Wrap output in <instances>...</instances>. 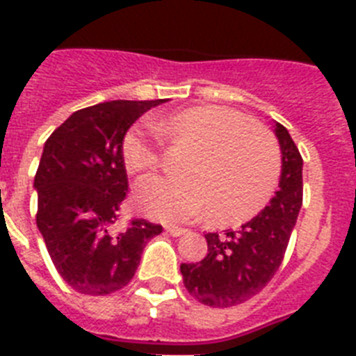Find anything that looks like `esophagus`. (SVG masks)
<instances>
[{
	"label": "esophagus",
	"instance_id": "obj_1",
	"mask_svg": "<svg viewBox=\"0 0 356 356\" xmlns=\"http://www.w3.org/2000/svg\"><path fill=\"white\" fill-rule=\"evenodd\" d=\"M166 233L172 234V236H183L184 233H186V229L183 227H173V225H168L166 227Z\"/></svg>",
	"mask_w": 356,
	"mask_h": 356
}]
</instances>
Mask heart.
Instances as JSON below:
<instances>
[{"mask_svg": "<svg viewBox=\"0 0 356 356\" xmlns=\"http://www.w3.org/2000/svg\"><path fill=\"white\" fill-rule=\"evenodd\" d=\"M164 142L186 147L175 179H145L134 205L162 222H184L205 212L212 227L251 222L264 211L281 177V153L266 127L220 105H195L149 120ZM122 162L131 175L153 172L161 155L144 127L122 140Z\"/></svg>", "mask_w": 356, "mask_h": 356, "instance_id": "1", "label": "heart"}]
</instances>
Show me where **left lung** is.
<instances>
[{"label":"left lung","instance_id":"obj_1","mask_svg":"<svg viewBox=\"0 0 356 356\" xmlns=\"http://www.w3.org/2000/svg\"><path fill=\"white\" fill-rule=\"evenodd\" d=\"M282 172L270 205L240 231L207 233L209 253L195 264H181L188 293L207 307H234L262 290L282 264L299 209L303 205V159L284 125L277 123Z\"/></svg>","mask_w":356,"mask_h":356}]
</instances>
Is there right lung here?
<instances>
[{
    "mask_svg": "<svg viewBox=\"0 0 356 356\" xmlns=\"http://www.w3.org/2000/svg\"><path fill=\"white\" fill-rule=\"evenodd\" d=\"M161 103L118 99L81 108L46 140L35 175L36 225L60 277L79 293L127 286L145 243L162 233V225L142 218L114 231L129 186L122 140Z\"/></svg>",
    "mask_w": 356,
    "mask_h": 356,
    "instance_id": "right-lung-1",
    "label": "right lung"
}]
</instances>
